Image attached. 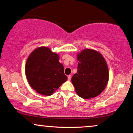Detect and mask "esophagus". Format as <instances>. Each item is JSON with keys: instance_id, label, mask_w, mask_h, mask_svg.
Here are the masks:
<instances>
[{"instance_id": "obj_1", "label": "esophagus", "mask_w": 133, "mask_h": 133, "mask_svg": "<svg viewBox=\"0 0 133 133\" xmlns=\"http://www.w3.org/2000/svg\"><path fill=\"white\" fill-rule=\"evenodd\" d=\"M71 76L68 75V81H71Z\"/></svg>"}]
</instances>
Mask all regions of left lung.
<instances>
[{"mask_svg": "<svg viewBox=\"0 0 133 133\" xmlns=\"http://www.w3.org/2000/svg\"><path fill=\"white\" fill-rule=\"evenodd\" d=\"M77 72L71 79L76 93L86 99L99 96L106 88L109 80L105 58L97 51L84 49L77 54Z\"/></svg>", "mask_w": 133, "mask_h": 133, "instance_id": "8db88e82", "label": "left lung"}]
</instances>
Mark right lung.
Returning a JSON list of instances; mask_svg holds the SVG:
<instances>
[{
    "instance_id": "add662e5",
    "label": "right lung",
    "mask_w": 133,
    "mask_h": 133,
    "mask_svg": "<svg viewBox=\"0 0 133 133\" xmlns=\"http://www.w3.org/2000/svg\"><path fill=\"white\" fill-rule=\"evenodd\" d=\"M25 70L31 87L42 95H52L68 79L59 54L46 46L38 47L31 52Z\"/></svg>"
}]
</instances>
